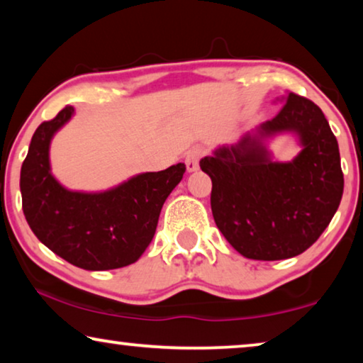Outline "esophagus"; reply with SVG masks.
Segmentation results:
<instances>
[{"instance_id":"obj_1","label":"esophagus","mask_w":363,"mask_h":363,"mask_svg":"<svg viewBox=\"0 0 363 363\" xmlns=\"http://www.w3.org/2000/svg\"><path fill=\"white\" fill-rule=\"evenodd\" d=\"M205 155V150L202 147H194L186 153V167L189 172L199 169V161L202 160Z\"/></svg>"}]
</instances>
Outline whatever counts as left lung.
I'll return each instance as SVG.
<instances>
[{"mask_svg": "<svg viewBox=\"0 0 363 363\" xmlns=\"http://www.w3.org/2000/svg\"><path fill=\"white\" fill-rule=\"evenodd\" d=\"M296 132L303 150L290 163H272L246 135L200 161L212 179L210 205L218 230L235 250L256 261H280L306 251L326 230L342 199L337 140L315 102L286 93L262 135Z\"/></svg>", "mask_w": 363, "mask_h": 363, "instance_id": "obj_1", "label": "left lung"}]
</instances>
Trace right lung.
<instances>
[{
  "label": "right lung",
  "mask_w": 363,
  "mask_h": 363,
  "mask_svg": "<svg viewBox=\"0 0 363 363\" xmlns=\"http://www.w3.org/2000/svg\"><path fill=\"white\" fill-rule=\"evenodd\" d=\"M72 113L73 107L67 106L52 121L42 122L30 140L21 167L24 216L43 245L73 266L125 267L153 240L164 200L181 182L186 166L145 172L101 194L67 191L50 174L48 147Z\"/></svg>",
  "instance_id": "add662e5"
}]
</instances>
